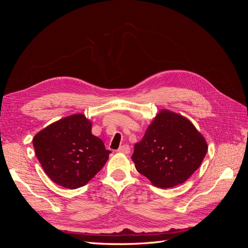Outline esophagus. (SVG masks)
<instances>
[{"mask_svg": "<svg viewBox=\"0 0 248 248\" xmlns=\"http://www.w3.org/2000/svg\"><path fill=\"white\" fill-rule=\"evenodd\" d=\"M118 152L124 153V154H129L130 153V147L128 145H123L118 149Z\"/></svg>", "mask_w": 248, "mask_h": 248, "instance_id": "1", "label": "esophagus"}]
</instances>
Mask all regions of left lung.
I'll list each match as a JSON object with an SVG mask.
<instances>
[{
  "instance_id": "1",
  "label": "left lung",
  "mask_w": 248,
  "mask_h": 248,
  "mask_svg": "<svg viewBox=\"0 0 248 248\" xmlns=\"http://www.w3.org/2000/svg\"><path fill=\"white\" fill-rule=\"evenodd\" d=\"M205 138L186 117L161 109L144 138L134 145L131 158L137 170L159 188L184 183L205 158Z\"/></svg>"
}]
</instances>
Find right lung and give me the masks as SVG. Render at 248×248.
Here are the masks:
<instances>
[{
    "label": "right lung",
    "mask_w": 248,
    "mask_h": 248,
    "mask_svg": "<svg viewBox=\"0 0 248 248\" xmlns=\"http://www.w3.org/2000/svg\"><path fill=\"white\" fill-rule=\"evenodd\" d=\"M91 130L92 122L77 114L51 123L34 137L35 154L51 181L77 189L103 168L110 151Z\"/></svg>",
    "instance_id": "obj_1"
}]
</instances>
